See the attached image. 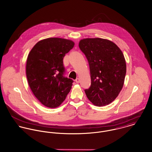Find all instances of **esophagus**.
<instances>
[{"mask_svg":"<svg viewBox=\"0 0 152 152\" xmlns=\"http://www.w3.org/2000/svg\"><path fill=\"white\" fill-rule=\"evenodd\" d=\"M75 82H76V83L77 84H78V83H80V79H79V78H77V79H76Z\"/></svg>","mask_w":152,"mask_h":152,"instance_id":"1","label":"esophagus"}]
</instances>
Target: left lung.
<instances>
[{
    "label": "left lung",
    "instance_id": "1",
    "mask_svg": "<svg viewBox=\"0 0 152 152\" xmlns=\"http://www.w3.org/2000/svg\"><path fill=\"white\" fill-rule=\"evenodd\" d=\"M79 46L88 59L91 83L85 90L88 99L99 107L112 102L121 91L126 74V63L120 48L101 38H86Z\"/></svg>",
    "mask_w": 152,
    "mask_h": 152
}]
</instances>
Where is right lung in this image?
<instances>
[{
  "instance_id": "add662e5",
  "label": "right lung",
  "mask_w": 152,
  "mask_h": 152,
  "mask_svg": "<svg viewBox=\"0 0 152 152\" xmlns=\"http://www.w3.org/2000/svg\"><path fill=\"white\" fill-rule=\"evenodd\" d=\"M74 46L71 40L50 37L38 42L28 56V84L37 100L47 107L59 106L72 88L73 81L63 76V59Z\"/></svg>"
}]
</instances>
